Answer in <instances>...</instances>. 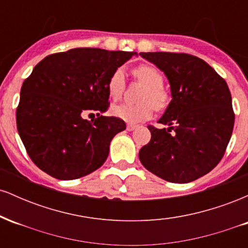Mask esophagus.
Listing matches in <instances>:
<instances>
[{"mask_svg": "<svg viewBox=\"0 0 248 248\" xmlns=\"http://www.w3.org/2000/svg\"><path fill=\"white\" fill-rule=\"evenodd\" d=\"M136 128L135 124H127V130H129V132H132V130H134Z\"/></svg>", "mask_w": 248, "mask_h": 248, "instance_id": "obj_1", "label": "esophagus"}]
</instances>
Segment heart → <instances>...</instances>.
<instances>
[{"mask_svg": "<svg viewBox=\"0 0 248 248\" xmlns=\"http://www.w3.org/2000/svg\"><path fill=\"white\" fill-rule=\"evenodd\" d=\"M134 77L144 85V90L140 95L141 104L132 105L124 104L115 105L112 108L113 115L129 124H138L144 121L152 116L153 104L156 109H162L168 105L169 95L167 91L162 87L163 85V76L157 69L150 65H140L133 71ZM108 94L110 98L119 99L124 90V73L121 69L115 70L108 80Z\"/></svg>", "mask_w": 248, "mask_h": 248, "instance_id": "b5f03b06", "label": "heart"}]
</instances>
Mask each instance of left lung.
<instances>
[{"label":"left lung","mask_w":248,"mask_h":248,"mask_svg":"<svg viewBox=\"0 0 248 248\" xmlns=\"http://www.w3.org/2000/svg\"><path fill=\"white\" fill-rule=\"evenodd\" d=\"M140 56L166 75L171 101L158 120L168 128L148 127L152 139L139 157L164 181L189 183L211 171L224 156L234 124L231 93L224 79L198 57L173 52Z\"/></svg>","instance_id":"8db88e82"}]
</instances>
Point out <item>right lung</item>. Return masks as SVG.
Instances as JSON below:
<instances>
[{
  "mask_svg": "<svg viewBox=\"0 0 248 248\" xmlns=\"http://www.w3.org/2000/svg\"><path fill=\"white\" fill-rule=\"evenodd\" d=\"M136 52L78 47L45 57L21 88L17 129L30 158L52 177L69 181L99 169L126 124L108 109V80ZM87 111H98L88 122Z\"/></svg>",
  "mask_w": 248,
  "mask_h": 248,
  "instance_id": "1",
  "label": "right lung"
}]
</instances>
